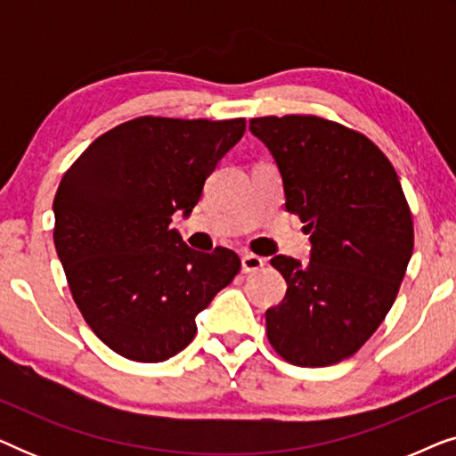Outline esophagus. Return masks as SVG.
Segmentation results:
<instances>
[{
  "instance_id": "1",
  "label": "esophagus",
  "mask_w": 456,
  "mask_h": 456,
  "mask_svg": "<svg viewBox=\"0 0 456 456\" xmlns=\"http://www.w3.org/2000/svg\"><path fill=\"white\" fill-rule=\"evenodd\" d=\"M264 265H265V259H261V257H257V255H253V253H245L240 257V267H242V272H245V273L259 272Z\"/></svg>"
}]
</instances>
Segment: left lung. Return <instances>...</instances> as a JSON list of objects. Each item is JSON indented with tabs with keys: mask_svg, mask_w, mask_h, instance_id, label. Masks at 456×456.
<instances>
[{
	"mask_svg": "<svg viewBox=\"0 0 456 456\" xmlns=\"http://www.w3.org/2000/svg\"><path fill=\"white\" fill-rule=\"evenodd\" d=\"M276 159L286 211L311 234L309 264L276 255L286 297L265 311L267 340L292 365L326 367L371 338L413 253V220L388 158L357 130L320 116L253 118Z\"/></svg>",
	"mask_w": 456,
	"mask_h": 456,
	"instance_id": "obj_1",
	"label": "left lung"
}]
</instances>
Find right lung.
Segmentation results:
<instances>
[{
  "label": "right lung",
  "instance_id": "right-lung-1",
  "mask_svg": "<svg viewBox=\"0 0 456 456\" xmlns=\"http://www.w3.org/2000/svg\"><path fill=\"white\" fill-rule=\"evenodd\" d=\"M245 118L141 116L108 130L68 167L53 199V242L72 298L111 351L159 363L195 338L197 314L240 270L239 255L186 247L189 216Z\"/></svg>",
  "mask_w": 456,
  "mask_h": 456
}]
</instances>
